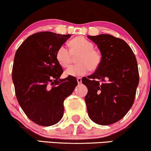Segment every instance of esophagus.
<instances>
[{
	"label": "esophagus",
	"instance_id": "1",
	"mask_svg": "<svg viewBox=\"0 0 151 151\" xmlns=\"http://www.w3.org/2000/svg\"><path fill=\"white\" fill-rule=\"evenodd\" d=\"M77 81H78V84H81L82 83V78H80V77L77 78Z\"/></svg>",
	"mask_w": 151,
	"mask_h": 151
}]
</instances>
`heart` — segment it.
<instances>
[{"label": "heart", "instance_id": "1", "mask_svg": "<svg viewBox=\"0 0 151 151\" xmlns=\"http://www.w3.org/2000/svg\"><path fill=\"white\" fill-rule=\"evenodd\" d=\"M70 50L61 46L56 52V60L62 67L66 68L72 63L73 57L77 56L78 64L72 66L64 72L66 76L80 77L89 73L90 70L96 71L101 66L102 55L94 45L83 37H77L69 42Z\"/></svg>", "mask_w": 151, "mask_h": 151}]
</instances>
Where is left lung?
I'll return each mask as SVG.
<instances>
[{
  "label": "left lung",
  "mask_w": 151,
  "mask_h": 151,
  "mask_svg": "<svg viewBox=\"0 0 151 151\" xmlns=\"http://www.w3.org/2000/svg\"><path fill=\"white\" fill-rule=\"evenodd\" d=\"M87 37L102 55L100 67L82 79L88 89L85 98L88 115L97 124L107 126L123 118L134 103L139 80L137 62L121 39L104 34Z\"/></svg>",
  "instance_id": "1"
}]
</instances>
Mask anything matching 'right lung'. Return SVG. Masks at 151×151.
<instances>
[{"instance_id":"right-lung-1","label":"right lung","mask_w":151,"mask_h":151,"mask_svg":"<svg viewBox=\"0 0 151 151\" xmlns=\"http://www.w3.org/2000/svg\"><path fill=\"white\" fill-rule=\"evenodd\" d=\"M70 37L37 32L16 52L12 67L16 96L26 116L40 126H52L61 120L64 100L78 85L73 76L60 79L63 69L56 60L58 48Z\"/></svg>"}]
</instances>
